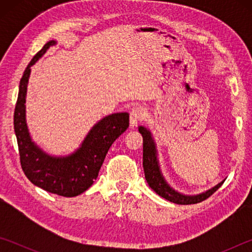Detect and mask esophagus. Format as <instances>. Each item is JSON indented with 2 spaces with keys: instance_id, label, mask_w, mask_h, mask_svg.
Returning a JSON list of instances; mask_svg holds the SVG:
<instances>
[{
  "instance_id": "obj_1",
  "label": "esophagus",
  "mask_w": 252,
  "mask_h": 252,
  "mask_svg": "<svg viewBox=\"0 0 252 252\" xmlns=\"http://www.w3.org/2000/svg\"><path fill=\"white\" fill-rule=\"evenodd\" d=\"M144 111L142 108H133L130 111V126L134 127L143 120Z\"/></svg>"
}]
</instances>
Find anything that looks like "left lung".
I'll return each mask as SVG.
<instances>
[{
    "mask_svg": "<svg viewBox=\"0 0 252 252\" xmlns=\"http://www.w3.org/2000/svg\"><path fill=\"white\" fill-rule=\"evenodd\" d=\"M139 132L142 134L143 138V170L144 176L148 185L151 189L158 193L160 197L169 200L170 202L177 204H194L199 203L210 197L211 194L216 192L219 188L222 186L224 180L221 181L218 185L211 189L204 191L202 193L188 195L178 192L172 187L168 185L165 181L163 174L161 172L159 160H158V151L157 146L151 132L144 126H139Z\"/></svg>",
    "mask_w": 252,
    "mask_h": 252,
    "instance_id": "1",
    "label": "left lung"
}]
</instances>
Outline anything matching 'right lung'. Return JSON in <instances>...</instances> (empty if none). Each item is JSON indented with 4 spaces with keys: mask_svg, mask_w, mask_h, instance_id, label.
<instances>
[{
    "mask_svg": "<svg viewBox=\"0 0 252 252\" xmlns=\"http://www.w3.org/2000/svg\"><path fill=\"white\" fill-rule=\"evenodd\" d=\"M55 44L57 41H49L34 55L24 71L14 110V131L21 167L29 180L48 192L62 197H75L88 190L97 178L110 147L129 127V113H112L101 119L89 131L80 148L69 156H50L37 147L32 141L25 118L28 83L31 66L50 46Z\"/></svg>",
    "mask_w": 252,
    "mask_h": 252,
    "instance_id": "obj_1",
    "label": "right lung"
}]
</instances>
